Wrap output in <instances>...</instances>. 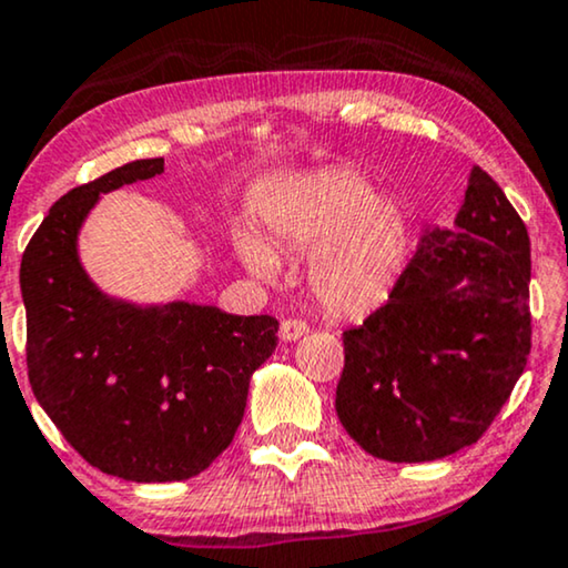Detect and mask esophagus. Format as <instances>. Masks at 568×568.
<instances>
[{"mask_svg": "<svg viewBox=\"0 0 568 568\" xmlns=\"http://www.w3.org/2000/svg\"><path fill=\"white\" fill-rule=\"evenodd\" d=\"M307 333V323L302 321H284L282 328H278V338L284 341V344H292V341L302 338Z\"/></svg>", "mask_w": 568, "mask_h": 568, "instance_id": "1", "label": "esophagus"}]
</instances>
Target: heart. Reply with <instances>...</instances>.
Segmentation results:
<instances>
[{
    "mask_svg": "<svg viewBox=\"0 0 568 568\" xmlns=\"http://www.w3.org/2000/svg\"><path fill=\"white\" fill-rule=\"evenodd\" d=\"M276 245L315 253L310 286L325 307L364 315L390 297L408 253L410 222L390 193L352 168H328L286 193L268 214ZM240 258L255 276L276 274V258L255 240L240 243Z\"/></svg>",
    "mask_w": 568,
    "mask_h": 568,
    "instance_id": "1",
    "label": "heart"
}]
</instances>
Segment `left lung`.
<instances>
[{"instance_id":"obj_1","label":"left lung","mask_w":568,"mask_h":568,"mask_svg":"<svg viewBox=\"0 0 568 568\" xmlns=\"http://www.w3.org/2000/svg\"><path fill=\"white\" fill-rule=\"evenodd\" d=\"M457 230H432L387 305L344 333L336 414L356 445L429 463L480 439L530 354V237L496 181L470 170Z\"/></svg>"}]
</instances>
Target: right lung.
Masks as SVG:
<instances>
[{
	"mask_svg": "<svg viewBox=\"0 0 568 568\" xmlns=\"http://www.w3.org/2000/svg\"><path fill=\"white\" fill-rule=\"evenodd\" d=\"M165 160H136L77 185L36 230L20 263L28 377L64 439L108 476L185 480L230 447L253 372L274 354L271 315L214 305H136L84 271L77 237L103 193L150 181Z\"/></svg>",
	"mask_w": 568,
	"mask_h": 568,
	"instance_id": "1",
	"label": "right lung"
}]
</instances>
